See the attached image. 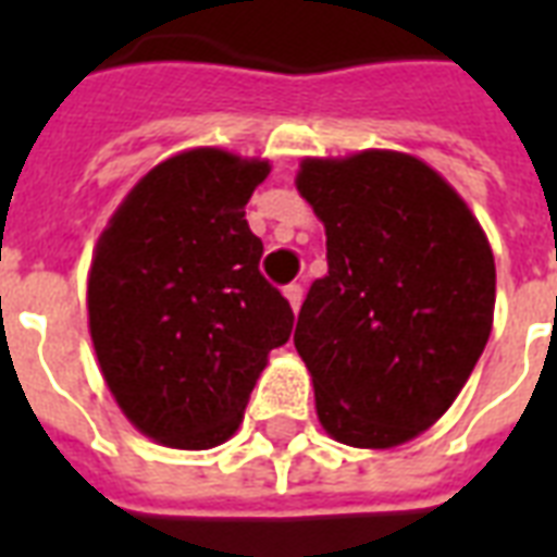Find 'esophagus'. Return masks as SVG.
I'll return each instance as SVG.
<instances>
[{
  "mask_svg": "<svg viewBox=\"0 0 557 557\" xmlns=\"http://www.w3.org/2000/svg\"><path fill=\"white\" fill-rule=\"evenodd\" d=\"M283 295H286V300L297 312V309H300V304H304V288L297 286V283H292V286H286V292H283Z\"/></svg>",
  "mask_w": 557,
  "mask_h": 557,
  "instance_id": "34e87169",
  "label": "esophagus"
}]
</instances>
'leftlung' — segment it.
<instances>
[{
  "label": "left lung",
  "instance_id": "left-lung-1",
  "mask_svg": "<svg viewBox=\"0 0 557 557\" xmlns=\"http://www.w3.org/2000/svg\"><path fill=\"white\" fill-rule=\"evenodd\" d=\"M297 190L326 227L330 262L295 330L318 419L352 448L401 445L454 405L483 356L488 239L457 190L405 152L306 159Z\"/></svg>",
  "mask_w": 557,
  "mask_h": 557
}]
</instances>
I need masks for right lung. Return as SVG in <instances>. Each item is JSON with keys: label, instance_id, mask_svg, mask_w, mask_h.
I'll return each mask as SVG.
<instances>
[{"label": "right lung", "instance_id": "1", "mask_svg": "<svg viewBox=\"0 0 557 557\" xmlns=\"http://www.w3.org/2000/svg\"><path fill=\"white\" fill-rule=\"evenodd\" d=\"M269 161L199 147L161 161L100 234L89 332L124 416L170 448L222 445L295 312L260 274L245 205Z\"/></svg>", "mask_w": 557, "mask_h": 557}]
</instances>
